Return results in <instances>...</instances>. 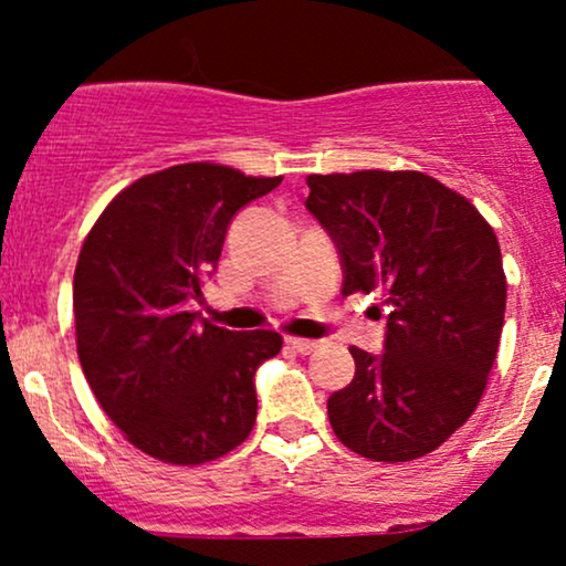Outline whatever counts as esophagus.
<instances>
[{"label":"esophagus","mask_w":566,"mask_h":566,"mask_svg":"<svg viewBox=\"0 0 566 566\" xmlns=\"http://www.w3.org/2000/svg\"><path fill=\"white\" fill-rule=\"evenodd\" d=\"M287 346L295 348L297 354H311L319 348V340H308V337H287Z\"/></svg>","instance_id":"1"}]
</instances>
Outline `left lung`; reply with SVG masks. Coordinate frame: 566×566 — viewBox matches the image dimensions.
<instances>
[{
    "label": "left lung",
    "mask_w": 566,
    "mask_h": 566,
    "mask_svg": "<svg viewBox=\"0 0 566 566\" xmlns=\"http://www.w3.org/2000/svg\"><path fill=\"white\" fill-rule=\"evenodd\" d=\"M305 184V207L340 252L343 295L380 292L386 314L380 356L350 346L356 373L327 399L329 426L361 458H423L471 418L495 365L505 316L495 231L426 172L308 175Z\"/></svg>",
    "instance_id": "left-lung-1"
}]
</instances>
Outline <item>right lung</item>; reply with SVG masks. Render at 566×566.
I'll return each mask as SVG.
<instances>
[{
    "mask_svg": "<svg viewBox=\"0 0 566 566\" xmlns=\"http://www.w3.org/2000/svg\"><path fill=\"white\" fill-rule=\"evenodd\" d=\"M282 178L212 161L143 175L108 201L74 271L76 354L97 405L129 444L199 465L250 437L255 369L274 329L231 333L186 311L216 269L231 218Z\"/></svg>",
    "mask_w": 566,
    "mask_h": 566,
    "instance_id": "obj_1",
    "label": "right lung"
}]
</instances>
